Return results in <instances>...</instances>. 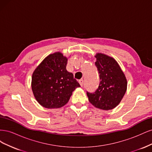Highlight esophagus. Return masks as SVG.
I'll return each mask as SVG.
<instances>
[{
    "label": "esophagus",
    "mask_w": 152,
    "mask_h": 152,
    "mask_svg": "<svg viewBox=\"0 0 152 152\" xmlns=\"http://www.w3.org/2000/svg\"><path fill=\"white\" fill-rule=\"evenodd\" d=\"M79 82L80 85L82 87L84 86V80H83V79H80V80H79Z\"/></svg>",
    "instance_id": "1"
}]
</instances>
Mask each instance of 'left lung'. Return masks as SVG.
<instances>
[{
    "instance_id": "1",
    "label": "left lung",
    "mask_w": 152,
    "mask_h": 152,
    "mask_svg": "<svg viewBox=\"0 0 152 152\" xmlns=\"http://www.w3.org/2000/svg\"><path fill=\"white\" fill-rule=\"evenodd\" d=\"M95 65L99 84L94 93L87 91L89 102L96 108L109 110L121 102L127 89V80L118 63L113 58L98 53Z\"/></svg>"
}]
</instances>
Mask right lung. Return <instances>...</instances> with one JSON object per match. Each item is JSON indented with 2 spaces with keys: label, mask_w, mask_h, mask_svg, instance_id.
Here are the masks:
<instances>
[{
  "label": "right lung",
  "mask_w": 152,
  "mask_h": 152,
  "mask_svg": "<svg viewBox=\"0 0 152 152\" xmlns=\"http://www.w3.org/2000/svg\"><path fill=\"white\" fill-rule=\"evenodd\" d=\"M67 58L61 53L49 55L37 67L31 78V89L35 99L42 107L58 108L65 105L72 92L80 87L68 72Z\"/></svg>",
  "instance_id": "add662e5"
}]
</instances>
